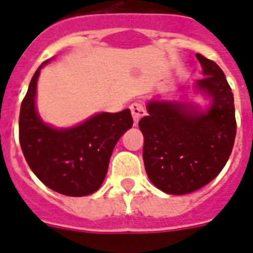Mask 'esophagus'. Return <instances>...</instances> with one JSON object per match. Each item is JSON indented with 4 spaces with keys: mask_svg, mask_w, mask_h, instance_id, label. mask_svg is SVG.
I'll use <instances>...</instances> for the list:
<instances>
[{
    "mask_svg": "<svg viewBox=\"0 0 253 253\" xmlns=\"http://www.w3.org/2000/svg\"><path fill=\"white\" fill-rule=\"evenodd\" d=\"M129 109H131V114H132L133 122H135V125H137L140 118L144 117V114H145L144 107H142L141 103H132L131 107H129Z\"/></svg>",
    "mask_w": 253,
    "mask_h": 253,
    "instance_id": "esophagus-1",
    "label": "esophagus"
}]
</instances>
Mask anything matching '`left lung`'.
<instances>
[{"label":"left lung","instance_id":"1","mask_svg":"<svg viewBox=\"0 0 253 253\" xmlns=\"http://www.w3.org/2000/svg\"><path fill=\"white\" fill-rule=\"evenodd\" d=\"M205 78L195 87L211 98L205 112L190 103L151 100L140 120L142 158L155 187L184 195L204 187L221 172L232 153L237 122L234 98L214 61L196 54Z\"/></svg>","mask_w":253,"mask_h":253}]
</instances>
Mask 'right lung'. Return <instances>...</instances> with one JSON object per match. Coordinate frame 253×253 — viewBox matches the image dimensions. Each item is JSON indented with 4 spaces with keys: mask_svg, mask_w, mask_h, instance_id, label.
Returning <instances> with one entry per match:
<instances>
[{
    "mask_svg": "<svg viewBox=\"0 0 253 253\" xmlns=\"http://www.w3.org/2000/svg\"><path fill=\"white\" fill-rule=\"evenodd\" d=\"M43 65L35 71L21 103V150L34 174L50 190L66 196H87L99 190L114 146L132 127L131 112L95 114L71 128L48 126L35 108L37 81Z\"/></svg>",
    "mask_w": 253,
    "mask_h": 253,
    "instance_id": "1",
    "label": "right lung"
}]
</instances>
